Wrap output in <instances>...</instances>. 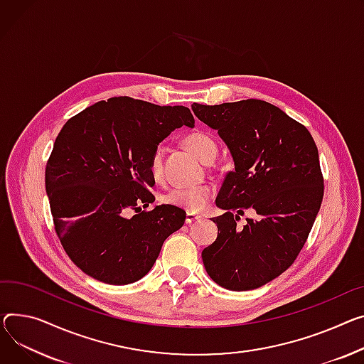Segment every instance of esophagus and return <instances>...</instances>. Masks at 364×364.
I'll return each mask as SVG.
<instances>
[{
  "label": "esophagus",
  "instance_id": "1",
  "mask_svg": "<svg viewBox=\"0 0 364 364\" xmlns=\"http://www.w3.org/2000/svg\"><path fill=\"white\" fill-rule=\"evenodd\" d=\"M199 220H200V216H199V215L187 212V215H186V224H191V223L199 221Z\"/></svg>",
  "mask_w": 364,
  "mask_h": 364
}]
</instances>
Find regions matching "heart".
<instances>
[{"mask_svg":"<svg viewBox=\"0 0 364 364\" xmlns=\"http://www.w3.org/2000/svg\"><path fill=\"white\" fill-rule=\"evenodd\" d=\"M184 144L195 154L202 162L209 164L218 155V144L216 141L206 133L193 132L184 137ZM149 169L154 178H161L162 176V148L158 146L149 162ZM213 196V187L210 184H200L191 187H174L168 190L162 200L164 203L183 209L190 213L200 212L208 202Z\"/></svg>","mask_w":364,"mask_h":364,"instance_id":"b5f03b06","label":"heart"}]
</instances>
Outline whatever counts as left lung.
I'll use <instances>...</instances> for the list:
<instances>
[{
    "label": "left lung",
    "instance_id": "1",
    "mask_svg": "<svg viewBox=\"0 0 364 364\" xmlns=\"http://www.w3.org/2000/svg\"><path fill=\"white\" fill-rule=\"evenodd\" d=\"M216 130L234 161L216 196L218 237L203 249L208 275L231 291H249L279 277L303 249L323 198L319 154L309 130L278 107L247 100L191 105ZM245 208L258 215L241 230Z\"/></svg>",
    "mask_w": 364,
    "mask_h": 364
}]
</instances>
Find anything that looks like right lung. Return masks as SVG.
<instances>
[{
	"label": "right lung",
	"mask_w": 364,
	"mask_h": 364,
	"mask_svg": "<svg viewBox=\"0 0 364 364\" xmlns=\"http://www.w3.org/2000/svg\"><path fill=\"white\" fill-rule=\"evenodd\" d=\"M183 126L195 127L186 107L119 96L87 107L58 133L45 188L61 245L86 275L111 285L136 282L183 227V209L141 210L155 202L151 156ZM130 210L136 213L130 217Z\"/></svg>",
	"instance_id": "obj_1"
}]
</instances>
